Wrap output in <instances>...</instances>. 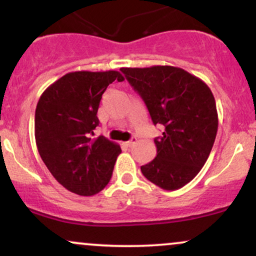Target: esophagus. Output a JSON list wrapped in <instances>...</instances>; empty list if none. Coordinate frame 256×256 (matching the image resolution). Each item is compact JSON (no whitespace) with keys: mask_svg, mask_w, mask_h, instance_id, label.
<instances>
[{"mask_svg":"<svg viewBox=\"0 0 256 256\" xmlns=\"http://www.w3.org/2000/svg\"><path fill=\"white\" fill-rule=\"evenodd\" d=\"M136 142H137V138L134 137V138H131V140H128V142H126V146H132Z\"/></svg>","mask_w":256,"mask_h":256,"instance_id":"34e87169","label":"esophagus"}]
</instances>
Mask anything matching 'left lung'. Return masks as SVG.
<instances>
[{"instance_id": "8db88e82", "label": "left lung", "mask_w": 256, "mask_h": 256, "mask_svg": "<svg viewBox=\"0 0 256 256\" xmlns=\"http://www.w3.org/2000/svg\"><path fill=\"white\" fill-rule=\"evenodd\" d=\"M120 71L144 101L152 124L165 128L162 136L154 140L156 158L140 171L161 189H180L201 171L216 140L218 113L212 91L179 67Z\"/></svg>"}]
</instances>
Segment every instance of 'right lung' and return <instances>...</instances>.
<instances>
[{
    "label": "right lung",
    "instance_id": "1",
    "mask_svg": "<svg viewBox=\"0 0 256 256\" xmlns=\"http://www.w3.org/2000/svg\"><path fill=\"white\" fill-rule=\"evenodd\" d=\"M118 71L70 72L48 86L34 113L38 152L56 180L71 192L92 196L110 180L120 146L94 137L102 95Z\"/></svg>",
    "mask_w": 256,
    "mask_h": 256
}]
</instances>
